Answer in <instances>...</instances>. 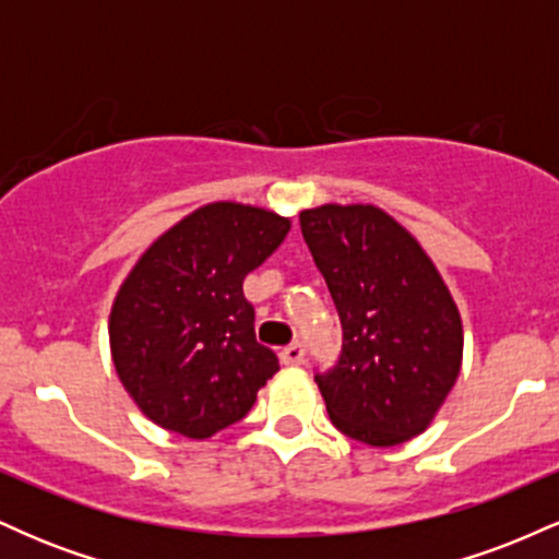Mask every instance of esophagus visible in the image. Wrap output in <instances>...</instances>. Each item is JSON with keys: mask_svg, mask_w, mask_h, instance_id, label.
<instances>
[{"mask_svg": "<svg viewBox=\"0 0 559 559\" xmlns=\"http://www.w3.org/2000/svg\"><path fill=\"white\" fill-rule=\"evenodd\" d=\"M281 360H284L286 365L305 362V342H292L288 346H284V352H281Z\"/></svg>", "mask_w": 559, "mask_h": 559, "instance_id": "1", "label": "esophagus"}]
</instances>
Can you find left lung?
<instances>
[{
    "mask_svg": "<svg viewBox=\"0 0 559 559\" xmlns=\"http://www.w3.org/2000/svg\"><path fill=\"white\" fill-rule=\"evenodd\" d=\"M342 320V355L316 383L331 423L370 447L423 433L463 365V320L409 230L373 204L299 213Z\"/></svg>",
    "mask_w": 559,
    "mask_h": 559,
    "instance_id": "1",
    "label": "left lung"
}]
</instances>
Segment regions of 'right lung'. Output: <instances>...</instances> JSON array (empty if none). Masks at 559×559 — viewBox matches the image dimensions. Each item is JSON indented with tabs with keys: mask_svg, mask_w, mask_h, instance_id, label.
<instances>
[{
	"mask_svg": "<svg viewBox=\"0 0 559 559\" xmlns=\"http://www.w3.org/2000/svg\"><path fill=\"white\" fill-rule=\"evenodd\" d=\"M288 217L239 202L186 215L141 254L110 312L112 362L165 431L210 439L252 409L278 373L254 336L243 278L286 239Z\"/></svg>",
	"mask_w": 559,
	"mask_h": 559,
	"instance_id": "1",
	"label": "right lung"
}]
</instances>
